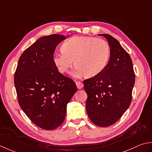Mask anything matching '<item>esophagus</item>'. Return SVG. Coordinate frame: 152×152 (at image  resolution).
Segmentation results:
<instances>
[{"label": "esophagus", "instance_id": "obj_1", "mask_svg": "<svg viewBox=\"0 0 152 152\" xmlns=\"http://www.w3.org/2000/svg\"><path fill=\"white\" fill-rule=\"evenodd\" d=\"M76 85L78 89H81L83 87V86H84L83 83L80 81H76Z\"/></svg>", "mask_w": 152, "mask_h": 152}]
</instances>
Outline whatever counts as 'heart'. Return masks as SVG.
<instances>
[{
    "label": "heart",
    "instance_id": "b5f03b06",
    "mask_svg": "<svg viewBox=\"0 0 152 152\" xmlns=\"http://www.w3.org/2000/svg\"><path fill=\"white\" fill-rule=\"evenodd\" d=\"M62 52L53 56V62L59 72H67L73 63L77 66L74 76L92 77L104 69L109 60L110 48L107 42L92 37H73L63 43Z\"/></svg>",
    "mask_w": 152,
    "mask_h": 152
}]
</instances>
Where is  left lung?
<instances>
[{"instance_id": "1", "label": "left lung", "mask_w": 152, "mask_h": 152, "mask_svg": "<svg viewBox=\"0 0 152 152\" xmlns=\"http://www.w3.org/2000/svg\"><path fill=\"white\" fill-rule=\"evenodd\" d=\"M99 35L109 43L110 60L100 73L83 83L89 118L96 125L105 127L116 123L130 106L135 74L131 58L119 41L108 34Z\"/></svg>"}]
</instances>
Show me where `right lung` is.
Returning <instances> with one entry per match:
<instances>
[{
	"instance_id": "obj_1",
	"label": "right lung",
	"mask_w": 152,
	"mask_h": 152,
	"mask_svg": "<svg viewBox=\"0 0 152 152\" xmlns=\"http://www.w3.org/2000/svg\"><path fill=\"white\" fill-rule=\"evenodd\" d=\"M66 39L58 34L41 37L21 55L14 74L21 108L45 130L63 123L67 104L77 90L75 83L59 72L53 62L56 47Z\"/></svg>"
}]
</instances>
